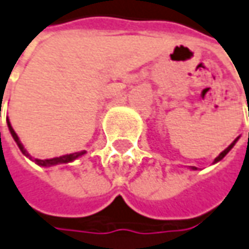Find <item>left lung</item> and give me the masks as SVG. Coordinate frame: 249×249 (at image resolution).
<instances>
[{"instance_id": "obj_1", "label": "left lung", "mask_w": 249, "mask_h": 249, "mask_svg": "<svg viewBox=\"0 0 249 249\" xmlns=\"http://www.w3.org/2000/svg\"><path fill=\"white\" fill-rule=\"evenodd\" d=\"M237 140H238V138L236 139V140H234V142H233V143H231V146L228 147V148H225L224 151H222V153L219 154V155H218L217 158H215V160H214V162H218V160H222V158H224L225 155H226V154L229 153V151H231V148H233V146H234V144H236V142H237ZM192 169H194V170H196V167H195V166H192Z\"/></svg>"}]
</instances>
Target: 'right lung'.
Wrapping results in <instances>:
<instances>
[{
	"label": "right lung",
	"mask_w": 249,
	"mask_h": 249,
	"mask_svg": "<svg viewBox=\"0 0 249 249\" xmlns=\"http://www.w3.org/2000/svg\"><path fill=\"white\" fill-rule=\"evenodd\" d=\"M6 123H8V128H9V131H11L12 138L15 139V142L18 143L20 151L24 154L25 157H30V154L25 151L24 146L20 143V140H18V136L16 135V132L13 131V128H12L9 120H6ZM83 154H86V151H80V153H73V154H67V155L57 157V158H52V160H38V158H34V162H35V163H38L39 166H53V165H61V163H68V162H72V160H75L76 158L82 157ZM30 158H31V157H30Z\"/></svg>",
	"instance_id": "right-lung-1"
}]
</instances>
